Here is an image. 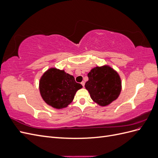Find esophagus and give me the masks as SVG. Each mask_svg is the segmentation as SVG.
I'll return each instance as SVG.
<instances>
[{
    "mask_svg": "<svg viewBox=\"0 0 158 158\" xmlns=\"http://www.w3.org/2000/svg\"><path fill=\"white\" fill-rule=\"evenodd\" d=\"M81 84H82V86H83V87H84V85H85V82H84V81H82V82H81Z\"/></svg>",
    "mask_w": 158,
    "mask_h": 158,
    "instance_id": "obj_1",
    "label": "esophagus"
}]
</instances>
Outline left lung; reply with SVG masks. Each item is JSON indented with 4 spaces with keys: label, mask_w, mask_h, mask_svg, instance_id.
I'll return each instance as SVG.
<instances>
[{
    "label": "left lung",
    "mask_w": 158,
    "mask_h": 158,
    "mask_svg": "<svg viewBox=\"0 0 158 158\" xmlns=\"http://www.w3.org/2000/svg\"><path fill=\"white\" fill-rule=\"evenodd\" d=\"M88 76L85 88L94 102L106 106L118 98L121 91V80L111 67L107 65L96 66L90 70Z\"/></svg>",
    "instance_id": "8db88e82"
}]
</instances>
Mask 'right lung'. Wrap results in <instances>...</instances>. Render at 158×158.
Here are the masks:
<instances>
[{
    "label": "right lung",
    "instance_id": "1",
    "mask_svg": "<svg viewBox=\"0 0 158 158\" xmlns=\"http://www.w3.org/2000/svg\"><path fill=\"white\" fill-rule=\"evenodd\" d=\"M82 88V85L76 82L73 76L55 68L47 70L40 81L43 99L55 109L67 107L73 102L76 92Z\"/></svg>",
    "mask_w": 158,
    "mask_h": 158
}]
</instances>
